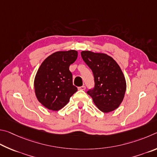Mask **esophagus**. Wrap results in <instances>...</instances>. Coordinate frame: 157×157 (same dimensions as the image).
<instances>
[{"instance_id": "1", "label": "esophagus", "mask_w": 157, "mask_h": 157, "mask_svg": "<svg viewBox=\"0 0 157 157\" xmlns=\"http://www.w3.org/2000/svg\"><path fill=\"white\" fill-rule=\"evenodd\" d=\"M78 90H86V86H83L78 87Z\"/></svg>"}]
</instances>
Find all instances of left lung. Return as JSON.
<instances>
[{
  "label": "left lung",
  "mask_w": 157,
  "mask_h": 157,
  "mask_svg": "<svg viewBox=\"0 0 157 157\" xmlns=\"http://www.w3.org/2000/svg\"><path fill=\"white\" fill-rule=\"evenodd\" d=\"M81 54L94 75V87L87 93L95 105L105 113L119 108L126 90L125 79L119 65L105 54L83 51Z\"/></svg>",
  "instance_id": "1"
}]
</instances>
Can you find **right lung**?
<instances>
[{
    "mask_svg": "<svg viewBox=\"0 0 157 157\" xmlns=\"http://www.w3.org/2000/svg\"><path fill=\"white\" fill-rule=\"evenodd\" d=\"M77 56L78 52L75 50L56 52L40 65L34 79L35 94L46 108L59 110L77 91L72 83V74L69 70Z\"/></svg>",
    "mask_w": 157,
    "mask_h": 157,
    "instance_id": "add662e5",
    "label": "right lung"
}]
</instances>
